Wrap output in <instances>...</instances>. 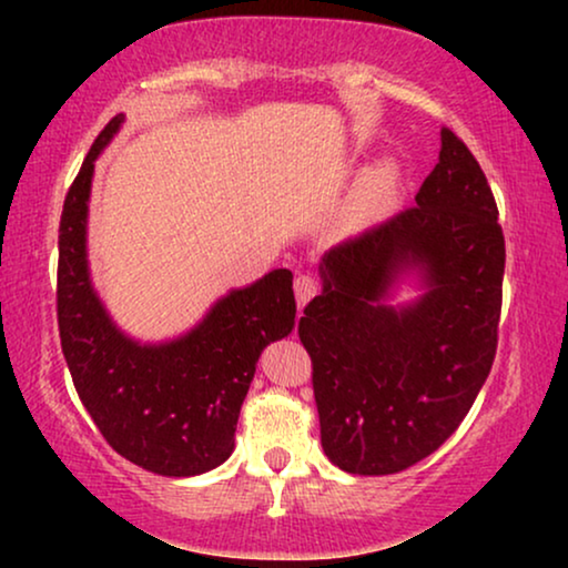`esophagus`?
<instances>
[{
  "label": "esophagus",
  "instance_id": "esophagus-1",
  "mask_svg": "<svg viewBox=\"0 0 568 568\" xmlns=\"http://www.w3.org/2000/svg\"><path fill=\"white\" fill-rule=\"evenodd\" d=\"M317 290H321V286H317V278L315 276L300 274L297 278H294V294H297V305L300 307H305L307 302L315 297Z\"/></svg>",
  "mask_w": 568,
  "mask_h": 568
}]
</instances>
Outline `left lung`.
<instances>
[{
	"instance_id": "8db88e82",
	"label": "left lung",
	"mask_w": 568,
	"mask_h": 568,
	"mask_svg": "<svg viewBox=\"0 0 568 568\" xmlns=\"http://www.w3.org/2000/svg\"><path fill=\"white\" fill-rule=\"evenodd\" d=\"M504 255L484 170L442 129L416 206L331 247L323 292L300 317L333 465L390 476L453 437L494 364ZM406 277L423 294L390 306Z\"/></svg>"
}]
</instances>
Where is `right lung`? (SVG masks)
<instances>
[{"instance_id": "1", "label": "right lung", "mask_w": 568, "mask_h": 568, "mask_svg": "<svg viewBox=\"0 0 568 568\" xmlns=\"http://www.w3.org/2000/svg\"><path fill=\"white\" fill-rule=\"evenodd\" d=\"M123 113L90 146L59 224V336L77 395L108 445L170 478L214 470L235 449L240 406L263 348L290 336L292 271L274 268L232 290L183 336L142 344L123 333L92 286L88 204L95 160Z\"/></svg>"}]
</instances>
